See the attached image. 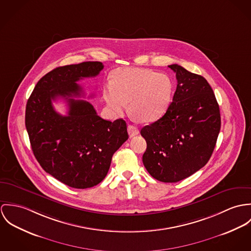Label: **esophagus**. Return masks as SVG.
I'll return each instance as SVG.
<instances>
[{
    "instance_id": "esophagus-1",
    "label": "esophagus",
    "mask_w": 251,
    "mask_h": 251,
    "mask_svg": "<svg viewBox=\"0 0 251 251\" xmlns=\"http://www.w3.org/2000/svg\"><path fill=\"white\" fill-rule=\"evenodd\" d=\"M139 129L135 125H129L128 126V134L131 138L139 135Z\"/></svg>"
}]
</instances>
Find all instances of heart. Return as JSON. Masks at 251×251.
<instances>
[{
	"label": "heart",
	"instance_id": "b5f03b06",
	"mask_svg": "<svg viewBox=\"0 0 251 251\" xmlns=\"http://www.w3.org/2000/svg\"><path fill=\"white\" fill-rule=\"evenodd\" d=\"M173 93V84L166 74L149 69L121 68L113 72L112 85L105 87L103 96L113 114L128 109L139 119L150 122L167 112Z\"/></svg>",
	"mask_w": 251,
	"mask_h": 251
}]
</instances>
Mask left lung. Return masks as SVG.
I'll return each instance as SVG.
<instances>
[{
	"label": "left lung",
	"mask_w": 251,
	"mask_h": 251,
	"mask_svg": "<svg viewBox=\"0 0 251 251\" xmlns=\"http://www.w3.org/2000/svg\"><path fill=\"white\" fill-rule=\"evenodd\" d=\"M177 87L166 113L144 126L147 143L142 163L149 174L165 183L181 181L204 167L221 130L220 107L211 85L200 75L178 64Z\"/></svg>",
	"instance_id": "8db88e82"
}]
</instances>
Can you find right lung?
Instances as JSON below:
<instances>
[{
	"label": "right lung",
	"mask_w": 251,
	"mask_h": 251,
	"mask_svg": "<svg viewBox=\"0 0 251 251\" xmlns=\"http://www.w3.org/2000/svg\"><path fill=\"white\" fill-rule=\"evenodd\" d=\"M100 61L56 67L43 76L31 92L25 124L34 157L41 167L61 183L75 189L98 185L107 175L112 155L128 139L126 122L101 118L81 99L78 81L97 76ZM63 98L67 116L56 113L52 100Z\"/></svg>",
	"instance_id": "right-lung-1"
}]
</instances>
